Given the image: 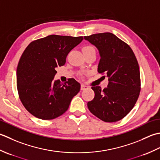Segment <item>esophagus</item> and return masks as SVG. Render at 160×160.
I'll use <instances>...</instances> for the list:
<instances>
[{
    "label": "esophagus",
    "mask_w": 160,
    "mask_h": 160,
    "mask_svg": "<svg viewBox=\"0 0 160 160\" xmlns=\"http://www.w3.org/2000/svg\"><path fill=\"white\" fill-rule=\"evenodd\" d=\"M88 88V87L86 86V85H84V84L81 85V90H86Z\"/></svg>",
    "instance_id": "34e87169"
}]
</instances>
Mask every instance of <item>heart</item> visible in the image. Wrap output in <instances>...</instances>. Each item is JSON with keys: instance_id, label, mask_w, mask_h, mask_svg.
<instances>
[{"instance_id": "obj_1", "label": "heart", "mask_w": 160, "mask_h": 160, "mask_svg": "<svg viewBox=\"0 0 160 160\" xmlns=\"http://www.w3.org/2000/svg\"><path fill=\"white\" fill-rule=\"evenodd\" d=\"M83 52H90V51H95V49H94L92 46L91 45H86L84 46L82 49Z\"/></svg>"}]
</instances>
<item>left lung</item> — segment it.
I'll return each instance as SVG.
<instances>
[{"mask_svg":"<svg viewBox=\"0 0 160 160\" xmlns=\"http://www.w3.org/2000/svg\"><path fill=\"white\" fill-rule=\"evenodd\" d=\"M84 38L99 50L101 58L97 70L106 74L109 81L103 90L99 86L92 87L94 97L88 102V107L103 122L119 121L134 107L141 90L138 60L129 45L110 32Z\"/></svg>","mask_w":160,"mask_h":160,"instance_id":"1","label":"left lung"}]
</instances>
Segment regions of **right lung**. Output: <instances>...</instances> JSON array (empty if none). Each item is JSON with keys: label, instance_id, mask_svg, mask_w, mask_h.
I'll use <instances>...</instances> for the list:
<instances>
[{"label": "right lung", "instance_id": "add662e5", "mask_svg": "<svg viewBox=\"0 0 160 160\" xmlns=\"http://www.w3.org/2000/svg\"><path fill=\"white\" fill-rule=\"evenodd\" d=\"M83 37L50 35L28 45L19 60L16 83L19 98L25 109L38 119L50 120L66 111L81 85L71 78L54 81L56 68L66 63L68 53Z\"/></svg>", "mask_w": 160, "mask_h": 160}]
</instances>
